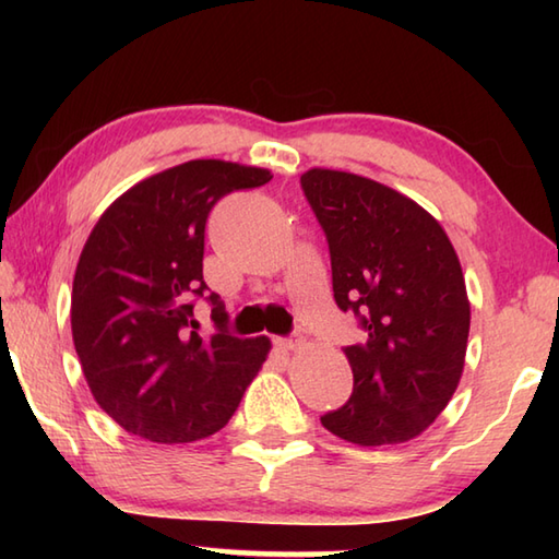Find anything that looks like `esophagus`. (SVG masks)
<instances>
[{
  "label": "esophagus",
  "instance_id": "34e87169",
  "mask_svg": "<svg viewBox=\"0 0 559 559\" xmlns=\"http://www.w3.org/2000/svg\"><path fill=\"white\" fill-rule=\"evenodd\" d=\"M273 346L283 353H288V350L300 348V341L298 338H273Z\"/></svg>",
  "mask_w": 559,
  "mask_h": 559
}]
</instances>
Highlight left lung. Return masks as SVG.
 Wrapping results in <instances>:
<instances>
[{"instance_id":"8db88e82","label":"left lung","mask_w":559,"mask_h":559,"mask_svg":"<svg viewBox=\"0 0 559 559\" xmlns=\"http://www.w3.org/2000/svg\"><path fill=\"white\" fill-rule=\"evenodd\" d=\"M300 185L326 235L334 300L365 331L343 348L353 394L322 425L360 447L408 442L463 372L471 305L459 257L442 225L394 189L322 168Z\"/></svg>"}]
</instances>
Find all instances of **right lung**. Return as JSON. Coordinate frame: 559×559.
<instances>
[{"label": "right lung", "instance_id": "right-lung-1", "mask_svg": "<svg viewBox=\"0 0 559 559\" xmlns=\"http://www.w3.org/2000/svg\"><path fill=\"white\" fill-rule=\"evenodd\" d=\"M271 180L269 170L189 160L134 185L103 213L79 257L71 336L93 399L127 432L160 444L197 442L233 418L266 360V336L228 334L204 281L211 209ZM197 299L214 334H198Z\"/></svg>", "mask_w": 559, "mask_h": 559}]
</instances>
